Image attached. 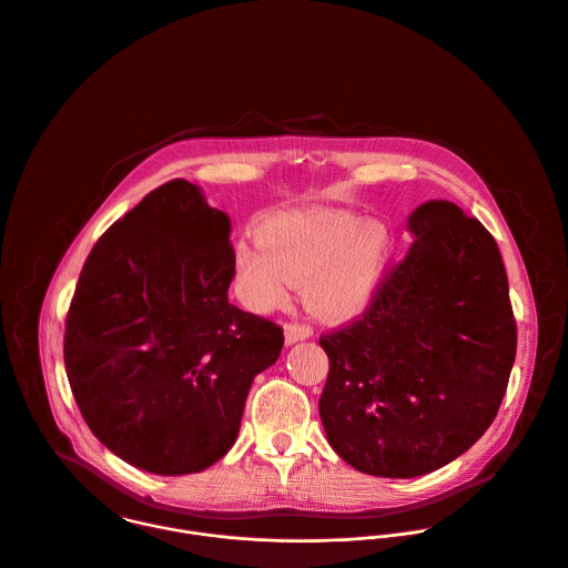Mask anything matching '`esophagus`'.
Masks as SVG:
<instances>
[{
  "mask_svg": "<svg viewBox=\"0 0 568 568\" xmlns=\"http://www.w3.org/2000/svg\"><path fill=\"white\" fill-rule=\"evenodd\" d=\"M310 336H312V327L310 325H305V323H285V343L287 345L305 341Z\"/></svg>",
  "mask_w": 568,
  "mask_h": 568,
  "instance_id": "obj_1",
  "label": "esophagus"
}]
</instances>
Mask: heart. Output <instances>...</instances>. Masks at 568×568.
Here are the masks:
<instances>
[{"mask_svg":"<svg viewBox=\"0 0 568 568\" xmlns=\"http://www.w3.org/2000/svg\"><path fill=\"white\" fill-rule=\"evenodd\" d=\"M258 236L236 245L243 301L270 310L287 298L294 283L307 281L305 305L321 318H345L365 305L389 247L381 225L323 210L274 214Z\"/></svg>","mask_w":568,"mask_h":568,"instance_id":"1","label":"heart"}]
</instances>
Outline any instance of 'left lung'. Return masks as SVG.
Instances as JSON below:
<instances>
[{
  "mask_svg": "<svg viewBox=\"0 0 568 568\" xmlns=\"http://www.w3.org/2000/svg\"><path fill=\"white\" fill-rule=\"evenodd\" d=\"M407 256L352 323L321 334L318 412L354 469L416 478L465 454L494 423L518 329L496 239L449 201L423 203Z\"/></svg>",
  "mask_w": 568,
  "mask_h": 568,
  "instance_id": "left-lung-1",
  "label": "left lung"
}]
</instances>
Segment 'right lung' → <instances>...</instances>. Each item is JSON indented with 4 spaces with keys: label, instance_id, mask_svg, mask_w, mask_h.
I'll list each match as a JSON object with an SVG mask.
<instances>
[{
    "label": "right lung",
    "instance_id": "1",
    "mask_svg": "<svg viewBox=\"0 0 568 568\" xmlns=\"http://www.w3.org/2000/svg\"><path fill=\"white\" fill-rule=\"evenodd\" d=\"M230 219L172 179L90 250L65 316L63 363L103 447L159 476L199 474L234 445L283 327L227 301Z\"/></svg>",
    "mask_w": 568,
    "mask_h": 568
}]
</instances>
